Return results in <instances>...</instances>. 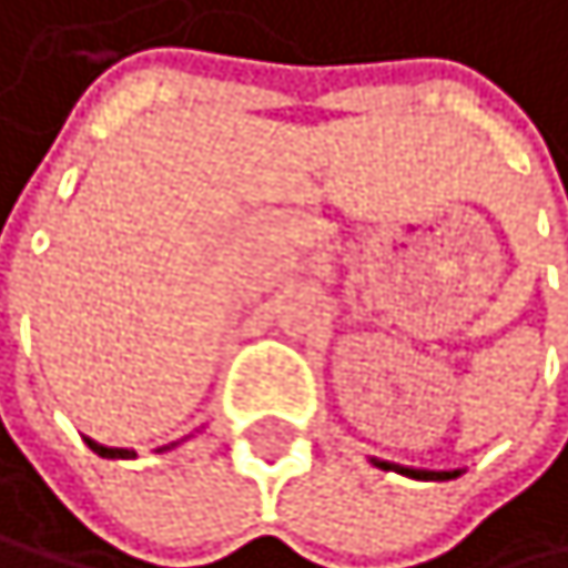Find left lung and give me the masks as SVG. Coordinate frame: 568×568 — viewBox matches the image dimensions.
<instances>
[{"label": "left lung", "instance_id": "8db88e82", "mask_svg": "<svg viewBox=\"0 0 568 568\" xmlns=\"http://www.w3.org/2000/svg\"><path fill=\"white\" fill-rule=\"evenodd\" d=\"M381 471H398V475H408V478H418V481H450L457 478L460 471H423V468H402V464H390V460H377L373 457Z\"/></svg>", "mask_w": 568, "mask_h": 568}]
</instances>
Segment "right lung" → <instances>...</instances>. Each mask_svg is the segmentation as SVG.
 I'll return each mask as SVG.
<instances>
[{
	"instance_id": "1",
	"label": "right lung",
	"mask_w": 568,
	"mask_h": 568,
	"mask_svg": "<svg viewBox=\"0 0 568 568\" xmlns=\"http://www.w3.org/2000/svg\"><path fill=\"white\" fill-rule=\"evenodd\" d=\"M87 444H90V450L93 454H100V457H135L132 450H121V447H100V444H93V439H87ZM170 447H174V444H170ZM166 450V447H163Z\"/></svg>"
}]
</instances>
